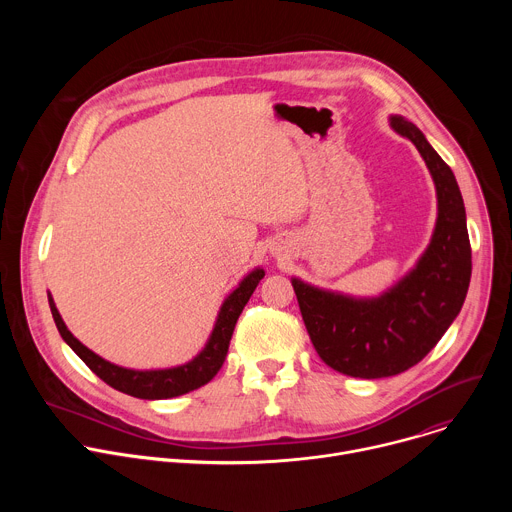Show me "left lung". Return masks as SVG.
Returning <instances> with one entry per match:
<instances>
[{
    "label": "left lung",
    "instance_id": "obj_1",
    "mask_svg": "<svg viewBox=\"0 0 512 512\" xmlns=\"http://www.w3.org/2000/svg\"><path fill=\"white\" fill-rule=\"evenodd\" d=\"M391 127L413 141L435 184L437 221L429 247L379 298H350L291 279L320 358L358 379L393 377L417 364L460 314L472 275L466 208L454 172L413 123L395 115Z\"/></svg>",
    "mask_w": 512,
    "mask_h": 512
}]
</instances>
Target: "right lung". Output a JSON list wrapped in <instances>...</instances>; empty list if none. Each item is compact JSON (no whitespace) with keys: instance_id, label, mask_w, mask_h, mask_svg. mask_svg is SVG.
I'll use <instances>...</instances> for the list:
<instances>
[{"instance_id":"1","label":"right lung","mask_w":512,"mask_h":512,"mask_svg":"<svg viewBox=\"0 0 512 512\" xmlns=\"http://www.w3.org/2000/svg\"><path fill=\"white\" fill-rule=\"evenodd\" d=\"M265 271L263 269H253L241 283L239 287L229 294V298L223 302L221 312H218V318L214 322L212 334L206 342V346L186 364H180V367L172 369H158V371H133V369H123L117 367V364L101 358L93 350H89L85 344H81L75 336L70 334L66 324L62 322L52 296L48 294V304L50 312L54 318V324L62 336V340L79 354V358L87 364V367L109 387L137 397V399H172L184 393H190L202 385H206L218 371H221L223 362L229 352V342L235 330V324L253 296V291L257 283L263 279Z\"/></svg>"}]
</instances>
